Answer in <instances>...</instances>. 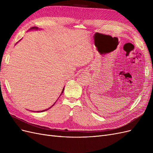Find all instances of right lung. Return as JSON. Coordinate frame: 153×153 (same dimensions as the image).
<instances>
[{
  "mask_svg": "<svg viewBox=\"0 0 153 153\" xmlns=\"http://www.w3.org/2000/svg\"><path fill=\"white\" fill-rule=\"evenodd\" d=\"M32 29H34V30H38V27H31V28L30 29V30H32ZM64 87L63 88V89H62V92H61V94H62V92H63V91H64ZM61 95H60V96H61ZM55 103L52 106H53L54 105H55ZM52 106H51V107H52ZM50 107V108H51ZM49 108H48V109H46V110H42V111H41V112H44V111H45V110H48ZM37 112H40V111H37Z\"/></svg>",
  "mask_w": 153,
  "mask_h": 153,
  "instance_id": "right-lung-1",
  "label": "right lung"
}]
</instances>
